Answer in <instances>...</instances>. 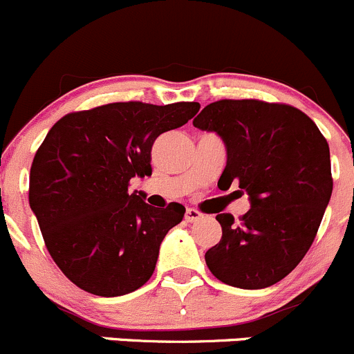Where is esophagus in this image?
Masks as SVG:
<instances>
[{
  "label": "esophagus",
  "mask_w": 354,
  "mask_h": 354,
  "mask_svg": "<svg viewBox=\"0 0 354 354\" xmlns=\"http://www.w3.org/2000/svg\"><path fill=\"white\" fill-rule=\"evenodd\" d=\"M184 218H185V222H191V223L198 222V220L203 218V213H199L198 209H194V208H187L185 209Z\"/></svg>",
  "instance_id": "esophagus-1"
}]
</instances>
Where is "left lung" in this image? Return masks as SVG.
Segmentation results:
<instances>
[{
    "label": "left lung",
    "mask_w": 354,
    "mask_h": 354,
    "mask_svg": "<svg viewBox=\"0 0 354 354\" xmlns=\"http://www.w3.org/2000/svg\"><path fill=\"white\" fill-rule=\"evenodd\" d=\"M192 125L220 136L227 165L218 189L239 184L251 206L237 223L216 215L222 239L205 254L209 272L239 289L277 284L308 253L330 201L327 141L301 110L258 100L209 103Z\"/></svg>",
    "instance_id": "8db88e82"
}]
</instances>
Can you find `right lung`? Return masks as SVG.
<instances>
[{
	"mask_svg": "<svg viewBox=\"0 0 354 354\" xmlns=\"http://www.w3.org/2000/svg\"><path fill=\"white\" fill-rule=\"evenodd\" d=\"M199 103H110L59 118L30 167L29 205L59 270L91 295L115 297L149 281L185 208H153L134 177L151 176V146Z\"/></svg>",
	"mask_w": 354,
	"mask_h": 354,
	"instance_id": "right-lung-1",
	"label": "right lung"
}]
</instances>
